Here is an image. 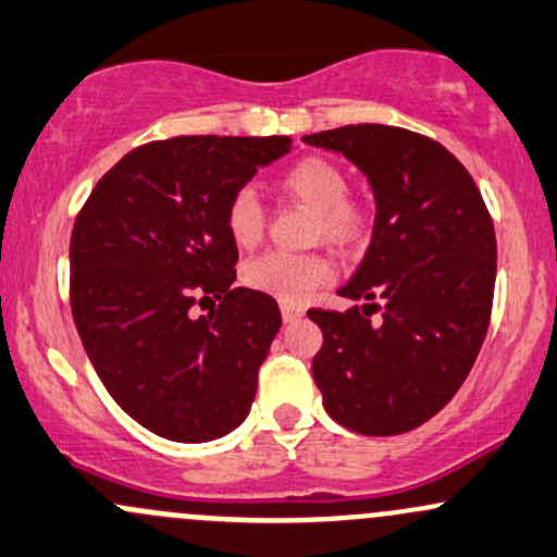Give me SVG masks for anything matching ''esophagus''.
I'll return each instance as SVG.
<instances>
[{
	"label": "esophagus",
	"instance_id": "34e87169",
	"mask_svg": "<svg viewBox=\"0 0 557 557\" xmlns=\"http://www.w3.org/2000/svg\"><path fill=\"white\" fill-rule=\"evenodd\" d=\"M302 305H295V302H281V315H284L286 324H292V321L302 319Z\"/></svg>",
	"mask_w": 557,
	"mask_h": 557
}]
</instances>
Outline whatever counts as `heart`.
Wrapping results in <instances>:
<instances>
[{"instance_id": "b5f03b06", "label": "heart", "mask_w": 557, "mask_h": 557, "mask_svg": "<svg viewBox=\"0 0 557 557\" xmlns=\"http://www.w3.org/2000/svg\"><path fill=\"white\" fill-rule=\"evenodd\" d=\"M278 188L315 209V236L352 244L363 233V212L348 199V177L334 161L305 157L278 175ZM225 228L238 249H252L265 233V212L252 188H242L225 207ZM332 262L321 255L268 252L244 265V284L281 302H302L332 278Z\"/></svg>"}]
</instances>
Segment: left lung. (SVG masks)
<instances>
[{"label": "left lung", "instance_id": "8db88e82", "mask_svg": "<svg viewBox=\"0 0 557 557\" xmlns=\"http://www.w3.org/2000/svg\"><path fill=\"white\" fill-rule=\"evenodd\" d=\"M302 140L356 164L376 207L372 244L337 289L363 305L308 310L324 332L313 380L343 428L406 433L438 414L475 363L494 300V223L470 172L430 137L348 124Z\"/></svg>", "mask_w": 557, "mask_h": 557}]
</instances>
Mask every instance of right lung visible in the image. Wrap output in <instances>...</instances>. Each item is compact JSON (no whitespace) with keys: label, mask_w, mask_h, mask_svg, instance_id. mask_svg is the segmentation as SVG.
<instances>
[{"label":"right lung","mask_w":557,"mask_h":557,"mask_svg":"<svg viewBox=\"0 0 557 557\" xmlns=\"http://www.w3.org/2000/svg\"><path fill=\"white\" fill-rule=\"evenodd\" d=\"M292 140L183 135L135 148L71 233V310L113 400L161 438L205 444L247 420L281 329L273 297L233 286L225 207ZM221 300L195 315V305Z\"/></svg>","instance_id":"right-lung-1"}]
</instances>
